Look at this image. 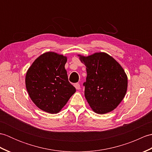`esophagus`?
<instances>
[{
	"label": "esophagus",
	"mask_w": 152,
	"mask_h": 152,
	"mask_svg": "<svg viewBox=\"0 0 152 152\" xmlns=\"http://www.w3.org/2000/svg\"><path fill=\"white\" fill-rule=\"evenodd\" d=\"M74 87H75L76 89L79 90L80 89V85L78 83H74Z\"/></svg>",
	"instance_id": "esophagus-1"
}]
</instances>
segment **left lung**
Wrapping results in <instances>:
<instances>
[{
  "instance_id": "obj_1",
  "label": "left lung",
  "mask_w": 152,
  "mask_h": 152,
  "mask_svg": "<svg viewBox=\"0 0 152 152\" xmlns=\"http://www.w3.org/2000/svg\"><path fill=\"white\" fill-rule=\"evenodd\" d=\"M86 66L84 95L92 110L104 114L114 110L124 99L127 76L117 61L104 52L78 55Z\"/></svg>"
}]
</instances>
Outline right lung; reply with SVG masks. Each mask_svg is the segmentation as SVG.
<instances>
[{
  "mask_svg": "<svg viewBox=\"0 0 152 152\" xmlns=\"http://www.w3.org/2000/svg\"><path fill=\"white\" fill-rule=\"evenodd\" d=\"M67 57L53 51L42 54L28 68L25 86L38 108L50 114L59 112L76 89L69 82L64 65Z\"/></svg>",
  "mask_w": 152,
  "mask_h": 152,
  "instance_id": "obj_1",
  "label": "right lung"
}]
</instances>
